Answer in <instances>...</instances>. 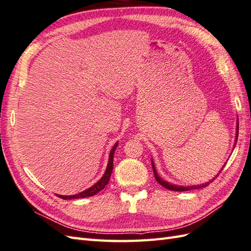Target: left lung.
<instances>
[{"mask_svg": "<svg viewBox=\"0 0 251 251\" xmlns=\"http://www.w3.org/2000/svg\"><path fill=\"white\" fill-rule=\"evenodd\" d=\"M237 137H239V120H237V122H236V133H235V141H234V146H233V147H235L236 141H237ZM151 166H152V170H153V174H155L156 180H157L160 184H161L163 188L168 189V190H171V191L183 192V191H189V190H193V189H202V188H204V187H207L208 184H210L218 175H220V173H221V171L223 170L225 164H224V166L222 168V170L217 173V175H216L213 179H212V180H210V181H208V182H205V183L198 184V185H191V187H184V185H176V184H173V183H170V182H168V181H165L164 179H162L161 177H160V176L158 175V173H157V171H156V166H155V163H153V161H152V159H151Z\"/></svg>", "mask_w": 251, "mask_h": 251, "instance_id": "obj_1", "label": "left lung"}]
</instances>
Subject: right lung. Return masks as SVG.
Wrapping results in <instances>:
<instances>
[{
  "label": "right lung",
  "mask_w": 251,
  "mask_h": 251,
  "mask_svg": "<svg viewBox=\"0 0 251 251\" xmlns=\"http://www.w3.org/2000/svg\"><path fill=\"white\" fill-rule=\"evenodd\" d=\"M118 142L115 143L112 147V150L110 151V153H109V160H108V164H107V169L104 173V175H102V177L100 179V180L96 182L95 184H93L92 187H90L89 189L82 191L80 193H78V194H75V195H69V196H66V195H57L58 197L62 198V199H76V198H85V197H90V196H94L95 194H98V193L100 191H101L102 189H104L106 185L108 184L109 180H110V176H111V173H112V170H113V155H114V151H115V149L118 147Z\"/></svg>",
  "instance_id": "obj_1"
}]
</instances>
